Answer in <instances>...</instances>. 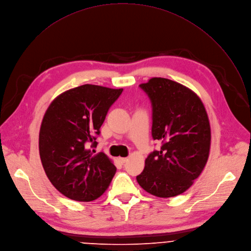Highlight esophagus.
Instances as JSON below:
<instances>
[{"label":"esophagus","mask_w":251,"mask_h":251,"mask_svg":"<svg viewBox=\"0 0 251 251\" xmlns=\"http://www.w3.org/2000/svg\"><path fill=\"white\" fill-rule=\"evenodd\" d=\"M119 161H120L122 164H124V163H126V162L127 161V158H126V157H119Z\"/></svg>","instance_id":"obj_1"}]
</instances>
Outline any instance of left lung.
I'll return each mask as SVG.
<instances>
[{"mask_svg": "<svg viewBox=\"0 0 251 251\" xmlns=\"http://www.w3.org/2000/svg\"><path fill=\"white\" fill-rule=\"evenodd\" d=\"M140 88L152 102V137L163 144L145 159L137 183L158 198L187 191L204 170L211 148V126L206 108L190 88L153 77Z\"/></svg>", "mask_w": 251, "mask_h": 251, "instance_id": "left-lung-1", "label": "left lung"}]
</instances>
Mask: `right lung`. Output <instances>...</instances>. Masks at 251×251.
<instances>
[{
    "instance_id": "right-lung-1",
    "label": "right lung",
    "mask_w": 251,
    "mask_h": 251,
    "mask_svg": "<svg viewBox=\"0 0 251 251\" xmlns=\"http://www.w3.org/2000/svg\"><path fill=\"white\" fill-rule=\"evenodd\" d=\"M123 89L85 84L58 95L48 106L39 129V156L45 174L65 197L91 202L109 188L117 168L96 146L110 107Z\"/></svg>"
}]
</instances>
